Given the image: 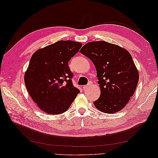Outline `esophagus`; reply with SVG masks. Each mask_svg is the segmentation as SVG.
Masks as SVG:
<instances>
[{
	"mask_svg": "<svg viewBox=\"0 0 158 158\" xmlns=\"http://www.w3.org/2000/svg\"><path fill=\"white\" fill-rule=\"evenodd\" d=\"M91 84H92V83L91 82H89V83H88V85H84L83 86V89H86L88 88H89V87H90V85H91Z\"/></svg>",
	"mask_w": 158,
	"mask_h": 158,
	"instance_id": "obj_1",
	"label": "esophagus"
}]
</instances>
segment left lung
<instances>
[{
	"label": "left lung",
	"mask_w": 158,
	"mask_h": 158,
	"mask_svg": "<svg viewBox=\"0 0 158 158\" xmlns=\"http://www.w3.org/2000/svg\"><path fill=\"white\" fill-rule=\"evenodd\" d=\"M80 52L92 61L97 70L101 94L94 102L95 107L109 114L121 111L135 93L139 80L131 54L104 41L88 43Z\"/></svg>",
	"instance_id": "left-lung-1"
}]
</instances>
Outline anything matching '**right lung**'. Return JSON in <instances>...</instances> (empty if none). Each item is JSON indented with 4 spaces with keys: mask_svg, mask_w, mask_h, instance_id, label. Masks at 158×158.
<instances>
[{
    "mask_svg": "<svg viewBox=\"0 0 158 158\" xmlns=\"http://www.w3.org/2000/svg\"><path fill=\"white\" fill-rule=\"evenodd\" d=\"M82 47L73 41H59L35 51L24 76L28 93L48 114L67 111L80 90L73 85L69 62Z\"/></svg>",
    "mask_w": 158,
    "mask_h": 158,
    "instance_id": "right-lung-1",
    "label": "right lung"
}]
</instances>
